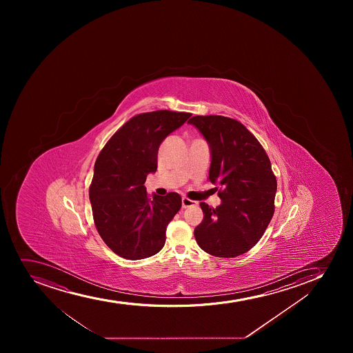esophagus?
I'll use <instances>...</instances> for the list:
<instances>
[{
  "label": "esophagus",
  "mask_w": 353,
  "mask_h": 353,
  "mask_svg": "<svg viewBox=\"0 0 353 353\" xmlns=\"http://www.w3.org/2000/svg\"><path fill=\"white\" fill-rule=\"evenodd\" d=\"M192 205H196V201H193V200H190L189 198H185V196H183V198H182L183 208H188V207L192 206Z\"/></svg>",
  "instance_id": "1"
}]
</instances>
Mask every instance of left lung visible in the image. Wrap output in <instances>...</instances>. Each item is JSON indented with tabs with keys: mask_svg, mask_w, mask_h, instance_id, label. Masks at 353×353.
<instances>
[{
	"mask_svg": "<svg viewBox=\"0 0 353 353\" xmlns=\"http://www.w3.org/2000/svg\"><path fill=\"white\" fill-rule=\"evenodd\" d=\"M189 124L210 150V181L221 185V203H200L203 220L194 229L200 248L219 258H234L254 246L274 215L275 174L256 138L236 119L194 116Z\"/></svg>",
	"mask_w": 353,
	"mask_h": 353,
	"instance_id": "8db88e82",
	"label": "left lung"
}]
</instances>
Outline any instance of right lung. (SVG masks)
<instances>
[{
  "mask_svg": "<svg viewBox=\"0 0 353 353\" xmlns=\"http://www.w3.org/2000/svg\"><path fill=\"white\" fill-rule=\"evenodd\" d=\"M191 117L189 112H145L128 121L95 161L90 201L95 227L114 253L140 260L160 252L165 230L182 206L179 193L147 196L143 182L157 168L161 143Z\"/></svg>",
  "mask_w": 353,
  "mask_h": 353,
  "instance_id": "add662e5",
  "label": "right lung"
}]
</instances>
